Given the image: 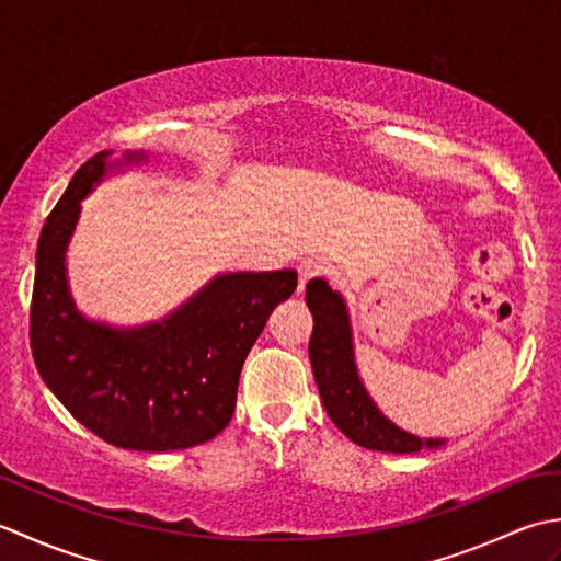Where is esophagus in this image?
<instances>
[{"mask_svg":"<svg viewBox=\"0 0 561 561\" xmlns=\"http://www.w3.org/2000/svg\"><path fill=\"white\" fill-rule=\"evenodd\" d=\"M325 272V267L320 265V262H316V260H304L301 265H299V294H304L306 291V284L311 282V279H316V277H320V274Z\"/></svg>","mask_w":561,"mask_h":561,"instance_id":"esophagus-1","label":"esophagus"}]
</instances>
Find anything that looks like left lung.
Listing matches in <instances>:
<instances>
[{"instance_id": "8db88e82", "label": "left lung", "mask_w": 561, "mask_h": 561, "mask_svg": "<svg viewBox=\"0 0 561 561\" xmlns=\"http://www.w3.org/2000/svg\"><path fill=\"white\" fill-rule=\"evenodd\" d=\"M306 304L313 316L308 356L316 386L340 432L356 446L383 453H416L444 446L446 438H420L392 424L368 396L354 362L352 320L342 294L332 291L330 284L318 277L308 282Z\"/></svg>"}]
</instances>
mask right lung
Returning a JSON list of instances; mask_svg holds the SVG:
<instances>
[{
  "mask_svg": "<svg viewBox=\"0 0 561 561\" xmlns=\"http://www.w3.org/2000/svg\"><path fill=\"white\" fill-rule=\"evenodd\" d=\"M99 151L71 178L35 253L31 350L45 386L77 422L117 448L181 450L231 422L245 356L296 272H226L145 325L117 328L83 316L69 289L67 250L81 202L147 151Z\"/></svg>",
  "mask_w": 561,
  "mask_h": 561,
  "instance_id": "1",
  "label": "right lung"
}]
</instances>
